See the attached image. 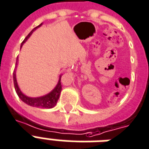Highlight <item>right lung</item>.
<instances>
[{
	"instance_id": "add662e5",
	"label": "right lung",
	"mask_w": 149,
	"mask_h": 149,
	"mask_svg": "<svg viewBox=\"0 0 149 149\" xmlns=\"http://www.w3.org/2000/svg\"><path fill=\"white\" fill-rule=\"evenodd\" d=\"M42 24L39 25L38 26L35 27L33 30H32L30 33H29L27 37L25 38V40L22 41L21 44V47L22 46L23 43L26 42L28 38L29 37V36L31 35L32 33L37 29V27L40 26ZM16 61H18V58H17ZM17 65V62L16 64ZM13 81H14V86L15 89V91H16L17 95L19 97V98L23 102H25L27 105H30V106H33V107H37V108H43V109H51V108H53L54 106H55L57 104V102L59 98L60 93H61V91H62V84H61V77H60L59 81L58 83V84L55 87L52 92L47 94V95H44L43 97H27L26 95H24L21 92V91L19 90V87H18V84H17L16 78H15V71L13 72Z\"/></svg>"
}]
</instances>
